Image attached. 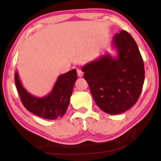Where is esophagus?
<instances>
[{"instance_id": "1", "label": "esophagus", "mask_w": 161, "mask_h": 161, "mask_svg": "<svg viewBox=\"0 0 161 161\" xmlns=\"http://www.w3.org/2000/svg\"><path fill=\"white\" fill-rule=\"evenodd\" d=\"M77 75H78L79 77H82V76H83V72H82V71H81V69H77Z\"/></svg>"}]
</instances>
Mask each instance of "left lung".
Instances as JSON below:
<instances>
[{"instance_id":"8db88e82","label":"left lung","mask_w":161,"mask_h":161,"mask_svg":"<svg viewBox=\"0 0 161 161\" xmlns=\"http://www.w3.org/2000/svg\"><path fill=\"white\" fill-rule=\"evenodd\" d=\"M111 47L116 56H101L81 68L92 97L108 114L129 110L137 102L145 78L143 61L134 39L121 31L113 37Z\"/></svg>"}]
</instances>
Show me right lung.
<instances>
[{"label":"right lung","instance_id":"add662e5","mask_svg":"<svg viewBox=\"0 0 161 161\" xmlns=\"http://www.w3.org/2000/svg\"><path fill=\"white\" fill-rule=\"evenodd\" d=\"M77 79V71L73 69L59 75L50 94L42 97L33 96L24 88L15 73V83L21 102L27 110L46 119H57L64 116L69 106L73 88Z\"/></svg>","mask_w":161,"mask_h":161}]
</instances>
